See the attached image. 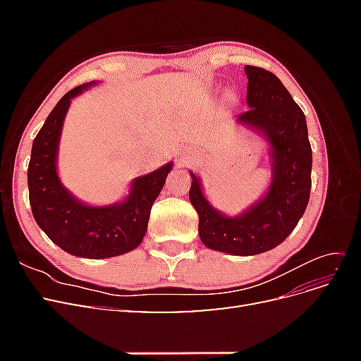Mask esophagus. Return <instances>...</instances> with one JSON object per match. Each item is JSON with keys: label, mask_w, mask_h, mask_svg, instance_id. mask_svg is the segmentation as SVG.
<instances>
[{"label": "esophagus", "mask_w": 361, "mask_h": 361, "mask_svg": "<svg viewBox=\"0 0 361 361\" xmlns=\"http://www.w3.org/2000/svg\"><path fill=\"white\" fill-rule=\"evenodd\" d=\"M183 164H187V161H185V159H180V166H183Z\"/></svg>", "instance_id": "esophagus-1"}]
</instances>
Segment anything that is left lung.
Listing matches in <instances>:
<instances>
[{
  "mask_svg": "<svg viewBox=\"0 0 361 361\" xmlns=\"http://www.w3.org/2000/svg\"><path fill=\"white\" fill-rule=\"evenodd\" d=\"M250 110L236 117L271 146L272 178L267 194L245 212L227 216L207 202L191 173L190 202L199 214V235L211 250L255 256L281 244L297 227L310 199L312 147L305 116L274 73L245 66Z\"/></svg>",
  "mask_w": 361,
  "mask_h": 361,
  "instance_id": "8db88e82",
  "label": "left lung"
}]
</instances>
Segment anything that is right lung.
Returning a JSON list of instances; mask_svg holds the SVG:
<instances>
[{"label": "right lung", "mask_w": 361, "mask_h": 361, "mask_svg": "<svg viewBox=\"0 0 361 361\" xmlns=\"http://www.w3.org/2000/svg\"><path fill=\"white\" fill-rule=\"evenodd\" d=\"M93 84L64 94L40 128L28 164V192L32 216L54 244L73 256L105 259L133 251L143 241L152 204L173 162L134 179L129 195L120 203L89 206L75 199L57 174L59 141L71 101Z\"/></svg>", "instance_id": "right-lung-1"}]
</instances>
